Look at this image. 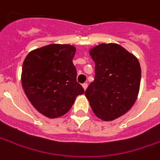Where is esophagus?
<instances>
[{
  "label": "esophagus",
  "mask_w": 160,
  "mask_h": 160,
  "mask_svg": "<svg viewBox=\"0 0 160 160\" xmlns=\"http://www.w3.org/2000/svg\"><path fill=\"white\" fill-rule=\"evenodd\" d=\"M82 87H83L84 90H86L87 88H88V83H84V84H82Z\"/></svg>",
  "instance_id": "esophagus-1"
}]
</instances>
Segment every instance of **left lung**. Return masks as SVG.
<instances>
[{
	"label": "left lung",
	"instance_id": "1",
	"mask_svg": "<svg viewBox=\"0 0 160 160\" xmlns=\"http://www.w3.org/2000/svg\"><path fill=\"white\" fill-rule=\"evenodd\" d=\"M95 75L85 92L92 110L103 121H113L130 110L137 101L141 67L132 53L117 43H100L89 50Z\"/></svg>",
	"mask_w": 160,
	"mask_h": 160
}]
</instances>
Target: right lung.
<instances>
[{"label": "right lung", "mask_w": 160, "mask_h": 160, "mask_svg": "<svg viewBox=\"0 0 160 160\" xmlns=\"http://www.w3.org/2000/svg\"><path fill=\"white\" fill-rule=\"evenodd\" d=\"M76 48L70 44L52 43L31 51L22 64V86L32 106L53 119L70 110L84 89L76 80L72 58Z\"/></svg>", "instance_id": "right-lung-1"}]
</instances>
